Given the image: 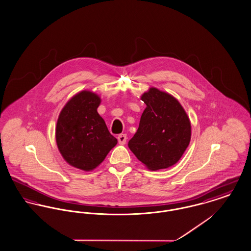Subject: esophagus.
Wrapping results in <instances>:
<instances>
[{
  "mask_svg": "<svg viewBox=\"0 0 251 251\" xmlns=\"http://www.w3.org/2000/svg\"><path fill=\"white\" fill-rule=\"evenodd\" d=\"M126 140H127V137H126V134H120L118 136V142L119 144L121 145H125L126 143Z\"/></svg>",
  "mask_w": 251,
  "mask_h": 251,
  "instance_id": "1",
  "label": "esophagus"
}]
</instances>
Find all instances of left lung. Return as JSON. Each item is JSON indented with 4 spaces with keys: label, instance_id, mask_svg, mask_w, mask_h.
<instances>
[{
    "label": "left lung",
    "instance_id": "8db88e82",
    "mask_svg": "<svg viewBox=\"0 0 251 251\" xmlns=\"http://www.w3.org/2000/svg\"><path fill=\"white\" fill-rule=\"evenodd\" d=\"M147 104L128 148L151 170L175 165L189 145L191 126L181 103L155 87L141 97Z\"/></svg>",
    "mask_w": 251,
    "mask_h": 251
}]
</instances>
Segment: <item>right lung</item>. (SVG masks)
<instances>
[{
    "label": "right lung",
    "instance_id": "right-lung-1",
    "mask_svg": "<svg viewBox=\"0 0 251 251\" xmlns=\"http://www.w3.org/2000/svg\"><path fill=\"white\" fill-rule=\"evenodd\" d=\"M100 99L82 91L67 101L56 127V142L64 159L72 167L89 171L98 167L117 144L97 112Z\"/></svg>",
    "mask_w": 251,
    "mask_h": 251
}]
</instances>
